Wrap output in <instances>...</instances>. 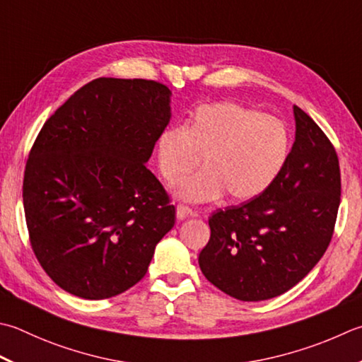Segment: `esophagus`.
Returning <instances> with one entry per match:
<instances>
[{"label": "esophagus", "instance_id": "34e87169", "mask_svg": "<svg viewBox=\"0 0 362 362\" xmlns=\"http://www.w3.org/2000/svg\"><path fill=\"white\" fill-rule=\"evenodd\" d=\"M175 215H177V219L182 221V219H185L187 216H193L194 214H193V210L187 207V205L179 204V205H177V209H175Z\"/></svg>", "mask_w": 362, "mask_h": 362}]
</instances>
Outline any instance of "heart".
<instances>
[{
  "instance_id": "1",
  "label": "heart",
  "mask_w": 362,
  "mask_h": 362,
  "mask_svg": "<svg viewBox=\"0 0 362 362\" xmlns=\"http://www.w3.org/2000/svg\"><path fill=\"white\" fill-rule=\"evenodd\" d=\"M160 174L179 183L199 164L202 172L180 183L175 196L188 202L256 197L272 185L287 163L290 133L281 119L232 102L199 105L182 129L160 133L155 144Z\"/></svg>"
}]
</instances>
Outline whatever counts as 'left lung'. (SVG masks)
<instances>
[{
  "label": "left lung",
  "mask_w": 362,
  "mask_h": 362,
  "mask_svg": "<svg viewBox=\"0 0 362 362\" xmlns=\"http://www.w3.org/2000/svg\"><path fill=\"white\" fill-rule=\"evenodd\" d=\"M295 143L264 193L218 211L199 267L211 284L240 301L286 293L327 251L341 204V171L327 134L293 106Z\"/></svg>",
  "instance_id": "8db88e82"
}]
</instances>
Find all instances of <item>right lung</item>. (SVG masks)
Masks as SVG:
<instances>
[{"instance_id": "1", "label": "right lung", "mask_w": 362, "mask_h": 362, "mask_svg": "<svg viewBox=\"0 0 362 362\" xmlns=\"http://www.w3.org/2000/svg\"><path fill=\"white\" fill-rule=\"evenodd\" d=\"M171 95L157 81L97 78L42 127L25 169V216L35 257L66 292H125L173 229L175 207L146 168Z\"/></svg>"}]
</instances>
